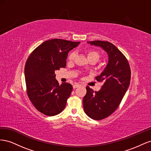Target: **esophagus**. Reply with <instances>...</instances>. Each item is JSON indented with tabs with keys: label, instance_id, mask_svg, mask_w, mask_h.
I'll use <instances>...</instances> for the list:
<instances>
[{
	"label": "esophagus",
	"instance_id": "esophagus-1",
	"mask_svg": "<svg viewBox=\"0 0 151 151\" xmlns=\"http://www.w3.org/2000/svg\"><path fill=\"white\" fill-rule=\"evenodd\" d=\"M81 86V84H74V85H73V88L74 89H76L77 88H79V87Z\"/></svg>",
	"mask_w": 151,
	"mask_h": 151
}]
</instances>
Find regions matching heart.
Instances as JSON below:
<instances>
[{
	"mask_svg": "<svg viewBox=\"0 0 151 151\" xmlns=\"http://www.w3.org/2000/svg\"><path fill=\"white\" fill-rule=\"evenodd\" d=\"M76 57V52H71L68 56V59L69 60H73ZM88 58H96L97 61L99 58V53L94 50H89L88 52Z\"/></svg>",
	"mask_w": 151,
	"mask_h": 151,
	"instance_id": "1",
	"label": "heart"
}]
</instances>
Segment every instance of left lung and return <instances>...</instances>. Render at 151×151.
<instances>
[{"mask_svg": "<svg viewBox=\"0 0 151 151\" xmlns=\"http://www.w3.org/2000/svg\"><path fill=\"white\" fill-rule=\"evenodd\" d=\"M91 45L101 47L108 56V61L101 74L96 77L98 81H104L99 91L89 86L83 98L86 114L96 120L109 116L119 106L129 88L130 82V68L126 57L115 45L108 42H88Z\"/></svg>", "mask_w": 151, "mask_h": 151, "instance_id": "1", "label": "left lung"}]
</instances>
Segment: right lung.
<instances>
[{"label":"right lung","mask_w":151,"mask_h":151,"mask_svg":"<svg viewBox=\"0 0 151 151\" xmlns=\"http://www.w3.org/2000/svg\"><path fill=\"white\" fill-rule=\"evenodd\" d=\"M80 42L61 39L45 41L31 53L24 76L27 94L35 107L47 116H55L65 108L72 86L59 84L55 71L66 67L68 53Z\"/></svg>","instance_id":"1"}]
</instances>
